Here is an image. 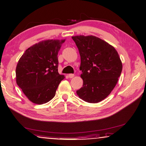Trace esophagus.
<instances>
[{"mask_svg":"<svg viewBox=\"0 0 146 146\" xmlns=\"http://www.w3.org/2000/svg\"><path fill=\"white\" fill-rule=\"evenodd\" d=\"M74 74H72V73H70V74H69V75H68V77H69L70 78H73L74 77Z\"/></svg>","mask_w":146,"mask_h":146,"instance_id":"1","label":"esophagus"}]
</instances>
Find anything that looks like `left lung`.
I'll return each mask as SVG.
<instances>
[{
    "label": "left lung",
    "instance_id": "left-lung-1",
    "mask_svg": "<svg viewBox=\"0 0 146 146\" xmlns=\"http://www.w3.org/2000/svg\"><path fill=\"white\" fill-rule=\"evenodd\" d=\"M72 38L80 55L83 87L77 95L85 102L97 103L110 95L118 82L122 63L112 45L95 36H75Z\"/></svg>",
    "mask_w": 146,
    "mask_h": 146
}]
</instances>
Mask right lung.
<instances>
[{"label": "right lung", "mask_w": 146, "mask_h": 146, "mask_svg": "<svg viewBox=\"0 0 146 146\" xmlns=\"http://www.w3.org/2000/svg\"><path fill=\"white\" fill-rule=\"evenodd\" d=\"M65 40H47L26 50L17 64L16 83L28 99L42 104L56 95L65 77L58 73V54Z\"/></svg>", "instance_id": "obj_1"}]
</instances>
